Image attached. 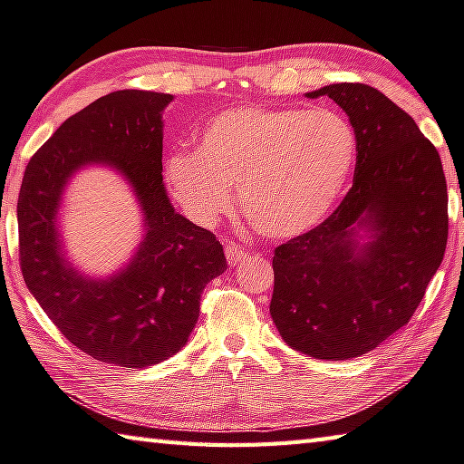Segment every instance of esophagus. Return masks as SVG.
I'll return each instance as SVG.
<instances>
[{
  "mask_svg": "<svg viewBox=\"0 0 464 464\" xmlns=\"http://www.w3.org/2000/svg\"><path fill=\"white\" fill-rule=\"evenodd\" d=\"M225 256H227V261H229V266H237V264H241V261L249 256V251L246 247L237 246V243L231 241L229 246L225 247Z\"/></svg>",
  "mask_w": 464,
  "mask_h": 464,
  "instance_id": "1",
  "label": "esophagus"
}]
</instances>
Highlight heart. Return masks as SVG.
I'll return each instance as SVG.
<instances>
[{
    "instance_id": "b5f03b06",
    "label": "heart",
    "mask_w": 464,
    "mask_h": 464,
    "mask_svg": "<svg viewBox=\"0 0 464 464\" xmlns=\"http://www.w3.org/2000/svg\"><path fill=\"white\" fill-rule=\"evenodd\" d=\"M359 141L326 109H229L198 133L197 154L174 151L164 174L174 198L200 225L229 213L239 187L243 213L267 237H296L341 198Z\"/></svg>"
}]
</instances>
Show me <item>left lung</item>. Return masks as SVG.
<instances>
[{"instance_id": "left-lung-1", "label": "left lung", "mask_w": 464, "mask_h": 464, "mask_svg": "<svg viewBox=\"0 0 464 464\" xmlns=\"http://www.w3.org/2000/svg\"><path fill=\"white\" fill-rule=\"evenodd\" d=\"M328 97L349 115L359 151L353 187L314 229L274 249L269 313L292 349L353 359L410 323L440 267L449 192L438 150L411 117L363 82H336ZM353 222L372 224L357 248Z\"/></svg>"}]
</instances>
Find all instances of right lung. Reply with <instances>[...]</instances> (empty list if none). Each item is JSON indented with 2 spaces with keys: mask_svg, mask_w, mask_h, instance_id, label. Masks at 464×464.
Returning a JSON list of instances; mask_svg holds the SVG:
<instances>
[{
  "mask_svg": "<svg viewBox=\"0 0 464 464\" xmlns=\"http://www.w3.org/2000/svg\"><path fill=\"white\" fill-rule=\"evenodd\" d=\"M172 95L115 91L71 115L30 158L18 197L20 267L32 296L74 347L103 363L148 367L179 353L200 294L227 269L215 233L176 213L164 190L162 109ZM87 161L129 176L149 233L111 281H87L57 254L53 217L65 179Z\"/></svg>",
  "mask_w": 464,
  "mask_h": 464,
  "instance_id": "obj_1",
  "label": "right lung"
}]
</instances>
